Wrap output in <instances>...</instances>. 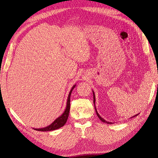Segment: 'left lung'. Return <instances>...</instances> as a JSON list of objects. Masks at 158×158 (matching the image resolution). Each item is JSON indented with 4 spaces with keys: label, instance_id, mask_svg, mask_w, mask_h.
Instances as JSON below:
<instances>
[{
    "label": "left lung",
    "instance_id": "obj_1",
    "mask_svg": "<svg viewBox=\"0 0 158 158\" xmlns=\"http://www.w3.org/2000/svg\"><path fill=\"white\" fill-rule=\"evenodd\" d=\"M93 102H94V108H95V111H96V113H97V116H98V117L99 118V119L101 120L102 122H104V123H106V124H113V123L112 122H107V121H106V120L104 119H103L102 117L99 115V113H97V109H96V108H95V104H94V103H95V96H94V92L93 91ZM137 114H135V116H133V117H135V116H137Z\"/></svg>",
    "mask_w": 158,
    "mask_h": 158
}]
</instances>
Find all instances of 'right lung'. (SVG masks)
Instances as JSON below:
<instances>
[{
	"instance_id": "1",
	"label": "right lung",
	"mask_w": 158,
	"mask_h": 158,
	"mask_svg": "<svg viewBox=\"0 0 158 158\" xmlns=\"http://www.w3.org/2000/svg\"><path fill=\"white\" fill-rule=\"evenodd\" d=\"M74 88H75V85H73V87L70 91L69 94H68V100H67V104H66V108H65V111L64 112L61 116H59L58 118H56L54 121L52 123V124L49 126H48L47 127L42 128H35L34 130L39 131H51L56 130V129H58L62 127H64V124L66 123L67 119L68 118V116H69V112H70V95L71 93Z\"/></svg>"
}]
</instances>
